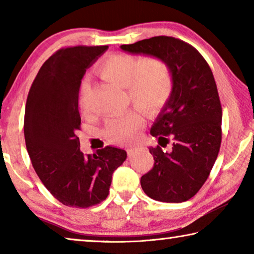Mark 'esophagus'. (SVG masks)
Returning <instances> with one entry per match:
<instances>
[{
    "label": "esophagus",
    "mask_w": 254,
    "mask_h": 254,
    "mask_svg": "<svg viewBox=\"0 0 254 254\" xmlns=\"http://www.w3.org/2000/svg\"><path fill=\"white\" fill-rule=\"evenodd\" d=\"M137 149H139V148H136V147H131V148H128V149L127 150V156H133V154H134V153L137 151Z\"/></svg>",
    "instance_id": "1"
}]
</instances>
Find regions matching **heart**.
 Listing matches in <instances>:
<instances>
[{
	"label": "heart",
	"mask_w": 254,
	"mask_h": 254,
	"mask_svg": "<svg viewBox=\"0 0 254 254\" xmlns=\"http://www.w3.org/2000/svg\"><path fill=\"white\" fill-rule=\"evenodd\" d=\"M98 72L105 79L127 87L128 98L144 113L151 114L161 109L173 91V76L163 60L149 57L141 60L130 55L117 54L107 57L98 66ZM89 91L87 80L80 87V104ZM141 126L140 115L128 111L106 121L104 134L112 142L126 143L134 137Z\"/></svg>",
	"instance_id": "obj_1"
}]
</instances>
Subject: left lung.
Returning <instances> with one entry per match:
<instances>
[{
  "label": "left lung",
  "mask_w": 254,
  "mask_h": 254,
  "mask_svg": "<svg viewBox=\"0 0 254 254\" xmlns=\"http://www.w3.org/2000/svg\"><path fill=\"white\" fill-rule=\"evenodd\" d=\"M126 53L163 60L173 76L170 97L150 133L154 166L141 177L150 198L182 203L191 198L208 178L222 141V106L213 72L194 47L173 37L159 36L120 47ZM172 139V151L161 149Z\"/></svg>",
  "instance_id": "8db88e82"
}]
</instances>
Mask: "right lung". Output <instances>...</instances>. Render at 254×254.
<instances>
[{
	"instance_id": "add662e5",
	"label": "right lung",
	"mask_w": 254,
	"mask_h": 254,
	"mask_svg": "<svg viewBox=\"0 0 254 254\" xmlns=\"http://www.w3.org/2000/svg\"><path fill=\"white\" fill-rule=\"evenodd\" d=\"M109 47L64 48L46 60L30 88L24 113V139L42 184L60 203L86 208L109 195L112 175L127 151L105 147L80 151L78 93L86 69Z\"/></svg>"
}]
</instances>
